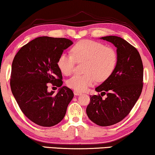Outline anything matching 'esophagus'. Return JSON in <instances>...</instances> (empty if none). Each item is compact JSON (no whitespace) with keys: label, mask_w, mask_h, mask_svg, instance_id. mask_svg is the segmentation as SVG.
<instances>
[{"label":"esophagus","mask_w":155,"mask_h":155,"mask_svg":"<svg viewBox=\"0 0 155 155\" xmlns=\"http://www.w3.org/2000/svg\"><path fill=\"white\" fill-rule=\"evenodd\" d=\"M74 94L75 95H79L81 94V93L78 92V91H74Z\"/></svg>","instance_id":"obj_1"}]
</instances>
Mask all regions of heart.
Here are the masks:
<instances>
[{
  "label": "heart",
  "mask_w": 155,
  "mask_h": 155,
  "mask_svg": "<svg viewBox=\"0 0 155 155\" xmlns=\"http://www.w3.org/2000/svg\"><path fill=\"white\" fill-rule=\"evenodd\" d=\"M71 54L62 53L59 56L58 66L63 74L69 76L74 71L77 62L84 61V74H75L67 80V85L77 91H85L97 79L109 78L116 68L118 56L115 50L104 43L83 40L74 45Z\"/></svg>",
  "instance_id": "b5f03b06"
}]
</instances>
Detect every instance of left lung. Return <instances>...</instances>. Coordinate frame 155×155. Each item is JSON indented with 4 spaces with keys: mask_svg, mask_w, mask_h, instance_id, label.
Returning a JSON list of instances; mask_svg holds the SVG:
<instances>
[{
    "mask_svg": "<svg viewBox=\"0 0 155 155\" xmlns=\"http://www.w3.org/2000/svg\"><path fill=\"white\" fill-rule=\"evenodd\" d=\"M100 38L115 45L118 60L110 77L95 88L101 93L90 96L86 114L97 125L108 126L123 120L138 100L143 86V65L137 49L124 39L115 36Z\"/></svg>",
    "mask_w": 155,
    "mask_h": 155,
    "instance_id": "obj_1",
    "label": "left lung"
}]
</instances>
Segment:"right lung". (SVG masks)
I'll return each instance as SVG.
<instances>
[{
    "mask_svg": "<svg viewBox=\"0 0 155 155\" xmlns=\"http://www.w3.org/2000/svg\"><path fill=\"white\" fill-rule=\"evenodd\" d=\"M72 43L65 38L38 37L21 47L12 61V93L23 114L37 125L58 124L73 98V91L62 87V72L58 66L59 56ZM48 82L61 87L57 94L47 91Z\"/></svg>",
    "mask_w": 155,
    "mask_h": 155,
    "instance_id": "add662e5",
    "label": "right lung"
}]
</instances>
